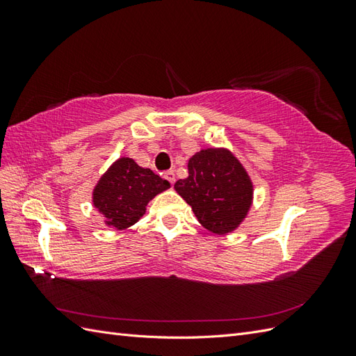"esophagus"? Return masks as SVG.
Returning a JSON list of instances; mask_svg holds the SVG:
<instances>
[{"label":"esophagus","instance_id":"esophagus-1","mask_svg":"<svg viewBox=\"0 0 356 356\" xmlns=\"http://www.w3.org/2000/svg\"><path fill=\"white\" fill-rule=\"evenodd\" d=\"M163 178L168 179L170 184H174V182H175V172L174 170H166L163 174Z\"/></svg>","mask_w":356,"mask_h":356}]
</instances>
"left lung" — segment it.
I'll return each instance as SVG.
<instances>
[{
	"instance_id": "left-lung-1",
	"label": "left lung",
	"mask_w": 356,
	"mask_h": 356,
	"mask_svg": "<svg viewBox=\"0 0 356 356\" xmlns=\"http://www.w3.org/2000/svg\"><path fill=\"white\" fill-rule=\"evenodd\" d=\"M175 190L204 229L227 234L245 220L254 187L241 161L227 148H204L188 160V177Z\"/></svg>"
}]
</instances>
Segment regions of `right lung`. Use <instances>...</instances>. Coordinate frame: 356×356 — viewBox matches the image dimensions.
I'll return each instance as SVG.
<instances>
[{"instance_id":"obj_1","label":"right lung","mask_w":356,"mask_h":356,"mask_svg":"<svg viewBox=\"0 0 356 356\" xmlns=\"http://www.w3.org/2000/svg\"><path fill=\"white\" fill-rule=\"evenodd\" d=\"M170 187L152 169L136 165L134 159L115 160L93 190V204L108 227L124 230L145 213L148 202Z\"/></svg>"}]
</instances>
